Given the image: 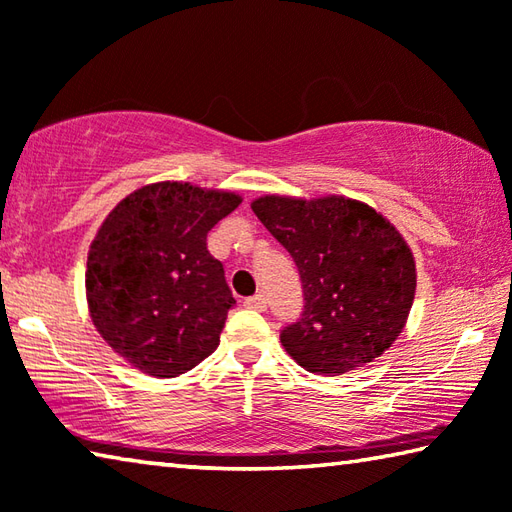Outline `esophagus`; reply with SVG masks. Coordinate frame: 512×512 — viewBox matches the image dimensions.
Returning <instances> with one entry per match:
<instances>
[{
	"instance_id": "1",
	"label": "esophagus",
	"mask_w": 512,
	"mask_h": 512,
	"mask_svg": "<svg viewBox=\"0 0 512 512\" xmlns=\"http://www.w3.org/2000/svg\"><path fill=\"white\" fill-rule=\"evenodd\" d=\"M245 306L247 308H251V310H265L267 308V299H265V294H254V297H249V299H245Z\"/></svg>"
}]
</instances>
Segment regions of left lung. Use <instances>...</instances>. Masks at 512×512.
I'll list each match as a JSON object with an SVG mask.
<instances>
[{
	"label": "left lung",
	"mask_w": 512,
	"mask_h": 512,
	"mask_svg": "<svg viewBox=\"0 0 512 512\" xmlns=\"http://www.w3.org/2000/svg\"><path fill=\"white\" fill-rule=\"evenodd\" d=\"M251 211L299 267L303 312L281 330L294 362L339 375L396 342L414 303L416 263L384 215L342 195H265Z\"/></svg>",
	"instance_id": "1"
}]
</instances>
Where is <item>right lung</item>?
<instances>
[{
    "instance_id": "1",
    "label": "right lung",
    "mask_w": 512,
    "mask_h": 512,
    "mask_svg": "<svg viewBox=\"0 0 512 512\" xmlns=\"http://www.w3.org/2000/svg\"><path fill=\"white\" fill-rule=\"evenodd\" d=\"M240 195L157 182L114 206L87 254L89 315L107 344L141 373L177 378L220 344L236 303L206 233Z\"/></svg>"
}]
</instances>
